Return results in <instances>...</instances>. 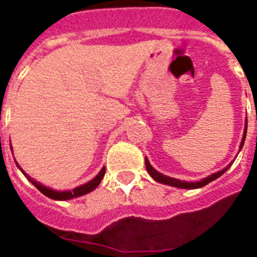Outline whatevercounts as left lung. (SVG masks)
<instances>
[{"instance_id": "8db88e82", "label": "left lung", "mask_w": 257, "mask_h": 257, "mask_svg": "<svg viewBox=\"0 0 257 257\" xmlns=\"http://www.w3.org/2000/svg\"><path fill=\"white\" fill-rule=\"evenodd\" d=\"M246 134H247V119H246V126H244V131H243V136H242V142H240L239 144V152L240 149H242V147H243L244 144V140H246ZM231 163H233V161H231L230 163H229L226 167H224L222 170H220V171L217 172H213V174L208 175L207 178L202 179V180H198V181H184V180H179V179H175V178H170V176H166V175L161 174L160 171H157L156 169H154L153 166L149 163V160L145 157V167H147V171H148V174L151 175L152 178L154 179V180L157 181V183H161V184H166V185H170V187H175V188H181V189H198V188H202L205 187V185H207L208 183H211V181L216 180L217 178H220L224 172L226 171V170L229 169L231 166Z\"/></svg>"}]
</instances>
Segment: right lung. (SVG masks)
<instances>
[{
    "label": "right lung",
    "mask_w": 257,
    "mask_h": 257,
    "mask_svg": "<svg viewBox=\"0 0 257 257\" xmlns=\"http://www.w3.org/2000/svg\"><path fill=\"white\" fill-rule=\"evenodd\" d=\"M15 163H17L18 169L23 172V175H24V176H26V178L28 179V180L31 181V183L33 184V185H35L41 193H42V194H45V196L49 197V198L51 199H55V201H68V199L77 198V197L85 196V194H87V193L92 192V190L96 189V188L99 187V184L101 183V180H103L104 178V174H105V167H103V169L99 171V174H97L92 180L88 181V183L82 184V185L74 188L73 190H63V192H60V190H55V189H51V188L49 187H45L44 184L38 183V181H36L35 179H32L31 176H29V175L27 174L22 167H20L19 163H18L17 161H15Z\"/></svg>",
    "instance_id": "add662e5"
}]
</instances>
